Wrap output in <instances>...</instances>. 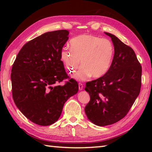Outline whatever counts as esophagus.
Masks as SVG:
<instances>
[{"label":"esophagus","mask_w":152,"mask_h":152,"mask_svg":"<svg viewBox=\"0 0 152 152\" xmlns=\"http://www.w3.org/2000/svg\"><path fill=\"white\" fill-rule=\"evenodd\" d=\"M78 88H79V90H83V86L82 83H78Z\"/></svg>","instance_id":"34e87169"}]
</instances>
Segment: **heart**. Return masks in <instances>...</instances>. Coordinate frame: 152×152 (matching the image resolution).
<instances>
[{
    "label": "heart",
    "instance_id": "heart-1",
    "mask_svg": "<svg viewBox=\"0 0 152 152\" xmlns=\"http://www.w3.org/2000/svg\"><path fill=\"white\" fill-rule=\"evenodd\" d=\"M114 45L106 38L93 34H82L70 41V48L64 47L61 58L66 71L72 74L82 66L73 78L85 81L90 76L99 78L108 73L114 56Z\"/></svg>",
    "mask_w": 152,
    "mask_h": 152
}]
</instances>
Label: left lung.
Returning a JSON list of instances; mask_svg holds the SVG:
<instances>
[{"label": "left lung", "instance_id": "left-lung-1", "mask_svg": "<svg viewBox=\"0 0 152 152\" xmlns=\"http://www.w3.org/2000/svg\"><path fill=\"white\" fill-rule=\"evenodd\" d=\"M111 38L114 56L104 76L86 83L90 101L85 107L87 117L99 126L112 125L127 114L140 93L142 66L134 51L118 38Z\"/></svg>", "mask_w": 152, "mask_h": 152}]
</instances>
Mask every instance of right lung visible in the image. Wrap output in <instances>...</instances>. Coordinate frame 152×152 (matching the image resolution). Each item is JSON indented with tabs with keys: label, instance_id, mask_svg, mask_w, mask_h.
Instances as JSON below:
<instances>
[{
	"label": "right lung",
	"instance_id": "right-lung-1",
	"mask_svg": "<svg viewBox=\"0 0 152 152\" xmlns=\"http://www.w3.org/2000/svg\"><path fill=\"white\" fill-rule=\"evenodd\" d=\"M69 31L48 32L25 44L13 64L11 80L16 106L32 122L48 126L58 120L64 103L76 94L78 84L67 79L61 51Z\"/></svg>",
	"mask_w": 152,
	"mask_h": 152
}]
</instances>
